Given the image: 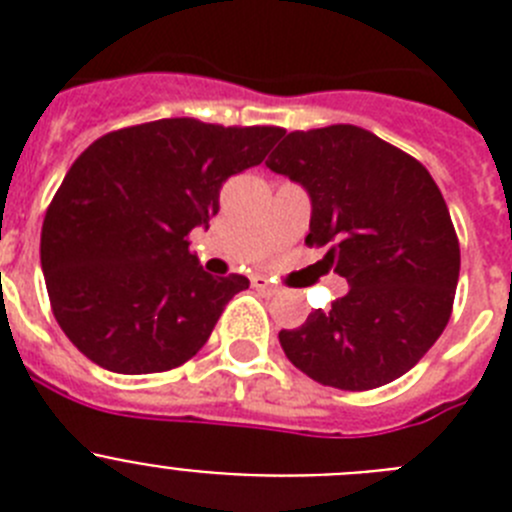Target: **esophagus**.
<instances>
[{
	"mask_svg": "<svg viewBox=\"0 0 512 512\" xmlns=\"http://www.w3.org/2000/svg\"><path fill=\"white\" fill-rule=\"evenodd\" d=\"M251 284L259 289V292H264V295H277V292H279L277 284H271L266 277H253Z\"/></svg>",
	"mask_w": 512,
	"mask_h": 512,
	"instance_id": "1",
	"label": "esophagus"
}]
</instances>
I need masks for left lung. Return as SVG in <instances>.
Segmentation results:
<instances>
[{
  "instance_id": "obj_1",
  "label": "left lung",
  "mask_w": 512,
  "mask_h": 512,
  "mask_svg": "<svg viewBox=\"0 0 512 512\" xmlns=\"http://www.w3.org/2000/svg\"><path fill=\"white\" fill-rule=\"evenodd\" d=\"M310 194L307 246L348 282L279 343L292 364L336 390H374L410 372L454 307L459 238L420 161L356 125L295 130L266 161Z\"/></svg>"
}]
</instances>
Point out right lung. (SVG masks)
Wrapping results in <instances>:
<instances>
[{
    "label": "right lung",
    "mask_w": 512,
    "mask_h": 512,
    "mask_svg": "<svg viewBox=\"0 0 512 512\" xmlns=\"http://www.w3.org/2000/svg\"><path fill=\"white\" fill-rule=\"evenodd\" d=\"M282 135L169 117L102 135L76 158L45 212L40 264L81 354L117 374H156L205 346L248 279L207 274L189 233L207 228L223 184Z\"/></svg>",
    "instance_id": "1"
}]
</instances>
